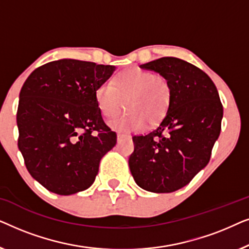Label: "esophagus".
I'll list each match as a JSON object with an SVG mask.
<instances>
[{"label":"esophagus","mask_w":249,"mask_h":249,"mask_svg":"<svg viewBox=\"0 0 249 249\" xmlns=\"http://www.w3.org/2000/svg\"><path fill=\"white\" fill-rule=\"evenodd\" d=\"M117 138H118V142H121L122 139H129V138H131V136H130V135H125V134H118Z\"/></svg>","instance_id":"1"}]
</instances>
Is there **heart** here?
Segmentation results:
<instances>
[{
  "label": "heart",
  "instance_id": "1",
  "mask_svg": "<svg viewBox=\"0 0 249 249\" xmlns=\"http://www.w3.org/2000/svg\"><path fill=\"white\" fill-rule=\"evenodd\" d=\"M172 100V88L168 78L142 69H129L118 73L112 86L100 85L95 101L107 119L118 117L124 108L127 113L110 124L118 131H136L158 124L168 113Z\"/></svg>",
  "mask_w": 249,
  "mask_h": 249
}]
</instances>
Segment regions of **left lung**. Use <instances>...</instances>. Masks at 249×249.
I'll return each instance as SVG.
<instances>
[{
	"label": "left lung",
	"mask_w": 249,
	"mask_h": 249,
	"mask_svg": "<svg viewBox=\"0 0 249 249\" xmlns=\"http://www.w3.org/2000/svg\"><path fill=\"white\" fill-rule=\"evenodd\" d=\"M168 78L172 100L154 130L134 136L129 168L141 188L172 193L192 181L211 159L223 107L212 79L194 64L165 56L142 64Z\"/></svg>",
	"instance_id": "obj_1"
}]
</instances>
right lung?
<instances>
[{"label": "right lung", "mask_w": 249, "mask_h": 249, "mask_svg": "<svg viewBox=\"0 0 249 249\" xmlns=\"http://www.w3.org/2000/svg\"><path fill=\"white\" fill-rule=\"evenodd\" d=\"M114 66L62 59L37 68L20 90L18 147L28 172L47 190L72 195L89 188L101 159L117 144L95 90Z\"/></svg>", "instance_id": "1"}]
</instances>
